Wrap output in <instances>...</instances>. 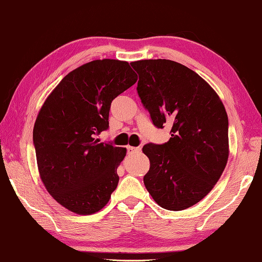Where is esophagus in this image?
I'll return each mask as SVG.
<instances>
[{
    "label": "esophagus",
    "mask_w": 262,
    "mask_h": 262,
    "mask_svg": "<svg viewBox=\"0 0 262 262\" xmlns=\"http://www.w3.org/2000/svg\"><path fill=\"white\" fill-rule=\"evenodd\" d=\"M139 151H140V147H135V146H127V154H128V155L136 154V152H139Z\"/></svg>",
    "instance_id": "34e87169"
}]
</instances>
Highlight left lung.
Segmentation results:
<instances>
[{
	"label": "left lung",
	"instance_id": "8db88e82",
	"mask_svg": "<svg viewBox=\"0 0 262 262\" xmlns=\"http://www.w3.org/2000/svg\"><path fill=\"white\" fill-rule=\"evenodd\" d=\"M131 67L137 92L154 125L171 126L164 144L148 143L146 190L165 210L182 211L207 195L228 159V118L215 91L194 71L170 59H143Z\"/></svg>",
	"mask_w": 262,
	"mask_h": 262
}]
</instances>
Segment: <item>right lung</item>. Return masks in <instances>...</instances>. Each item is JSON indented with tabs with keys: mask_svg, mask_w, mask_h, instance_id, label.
<instances>
[{
	"mask_svg": "<svg viewBox=\"0 0 262 262\" xmlns=\"http://www.w3.org/2000/svg\"><path fill=\"white\" fill-rule=\"evenodd\" d=\"M137 82L127 62L97 59L71 71L44 102L34 126L41 179L57 203L77 214L105 206L117 187L126 148L99 143L111 103Z\"/></svg>",
	"mask_w": 262,
	"mask_h": 262,
	"instance_id": "1",
	"label": "right lung"
}]
</instances>
